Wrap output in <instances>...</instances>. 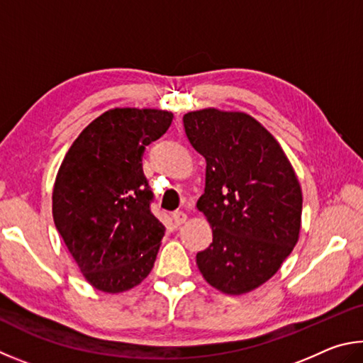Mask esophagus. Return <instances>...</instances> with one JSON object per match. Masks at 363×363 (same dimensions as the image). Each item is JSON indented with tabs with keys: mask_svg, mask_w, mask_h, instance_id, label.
<instances>
[{
	"mask_svg": "<svg viewBox=\"0 0 363 363\" xmlns=\"http://www.w3.org/2000/svg\"><path fill=\"white\" fill-rule=\"evenodd\" d=\"M172 217H174L175 226H180V225H183L188 220V215L185 212H174V215H172Z\"/></svg>",
	"mask_w": 363,
	"mask_h": 363,
	"instance_id": "obj_1",
	"label": "esophagus"
}]
</instances>
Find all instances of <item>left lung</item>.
<instances>
[{
    "instance_id": "8db88e82",
    "label": "left lung",
    "mask_w": 363,
    "mask_h": 363,
    "mask_svg": "<svg viewBox=\"0 0 363 363\" xmlns=\"http://www.w3.org/2000/svg\"><path fill=\"white\" fill-rule=\"evenodd\" d=\"M183 124L206 157L196 207L213 231L196 264L221 294H249L276 274L300 239L301 185L282 146L250 114L202 108Z\"/></svg>"
}]
</instances>
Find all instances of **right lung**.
<instances>
[{"label":"right lung","mask_w":363,"mask_h":363,"mask_svg":"<svg viewBox=\"0 0 363 363\" xmlns=\"http://www.w3.org/2000/svg\"><path fill=\"white\" fill-rule=\"evenodd\" d=\"M172 118L156 108H111L79 133L57 172L55 228L86 281L105 294L137 287L155 266L165 228L150 211L142 155Z\"/></svg>","instance_id":"right-lung-1"}]
</instances>
